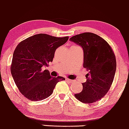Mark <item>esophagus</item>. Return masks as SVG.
<instances>
[{"label":"esophagus","mask_w":129,"mask_h":129,"mask_svg":"<svg viewBox=\"0 0 129 129\" xmlns=\"http://www.w3.org/2000/svg\"><path fill=\"white\" fill-rule=\"evenodd\" d=\"M66 80H67L68 82H70V83H72V82H74V80H71V79H66Z\"/></svg>","instance_id":"1"}]
</instances>
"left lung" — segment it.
Instances as JSON below:
<instances>
[{"label": "left lung", "mask_w": 129, "mask_h": 129, "mask_svg": "<svg viewBox=\"0 0 129 129\" xmlns=\"http://www.w3.org/2000/svg\"><path fill=\"white\" fill-rule=\"evenodd\" d=\"M83 50V68L88 73L83 89L74 95L80 102L91 104L107 93L115 77L116 61L113 51L106 41L98 35L83 33L69 39Z\"/></svg>", "instance_id": "obj_1"}]
</instances>
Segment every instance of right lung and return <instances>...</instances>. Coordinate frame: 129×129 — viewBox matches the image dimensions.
Masks as SVG:
<instances>
[{
  "label": "right lung",
  "mask_w": 129,
  "mask_h": 129,
  "mask_svg": "<svg viewBox=\"0 0 129 129\" xmlns=\"http://www.w3.org/2000/svg\"><path fill=\"white\" fill-rule=\"evenodd\" d=\"M69 37L57 38L44 33L35 35L22 41L13 55L11 73L20 92L27 99L39 101L52 94L63 77H51L47 69L56 49L63 45Z\"/></svg>",
  "instance_id": "obj_1"
}]
</instances>
